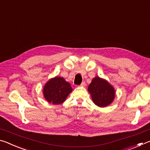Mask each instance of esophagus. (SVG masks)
I'll return each mask as SVG.
<instances>
[{
  "mask_svg": "<svg viewBox=\"0 0 150 150\" xmlns=\"http://www.w3.org/2000/svg\"><path fill=\"white\" fill-rule=\"evenodd\" d=\"M86 85V83H85V82H83L82 83H81V87H85V86Z\"/></svg>",
  "mask_w": 150,
  "mask_h": 150,
  "instance_id": "34e87169",
  "label": "esophagus"
}]
</instances>
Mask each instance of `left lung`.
<instances>
[{"label": "left lung", "instance_id": "8db88e82", "mask_svg": "<svg viewBox=\"0 0 150 150\" xmlns=\"http://www.w3.org/2000/svg\"><path fill=\"white\" fill-rule=\"evenodd\" d=\"M93 102L99 107H106L115 100L116 91L112 85L105 79L96 76L88 87Z\"/></svg>", "mask_w": 150, "mask_h": 150}]
</instances>
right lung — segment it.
I'll return each instance as SVG.
<instances>
[{
    "mask_svg": "<svg viewBox=\"0 0 150 150\" xmlns=\"http://www.w3.org/2000/svg\"><path fill=\"white\" fill-rule=\"evenodd\" d=\"M69 83L62 77L51 78L43 88V95L49 103L60 105L66 100L68 95L72 92Z\"/></svg>",
    "mask_w": 150,
    "mask_h": 150,
    "instance_id": "obj_1",
    "label": "right lung"
}]
</instances>
